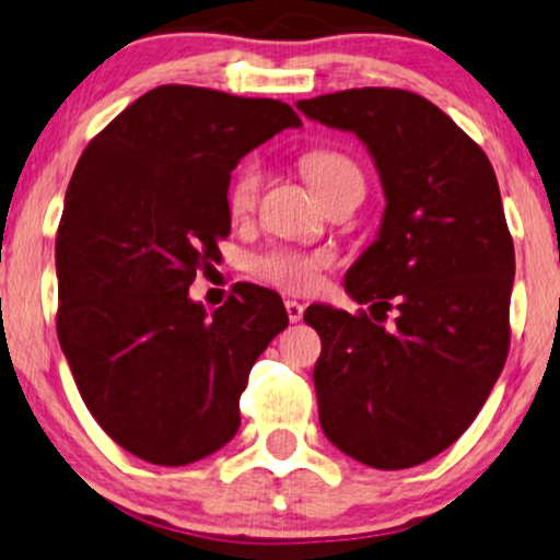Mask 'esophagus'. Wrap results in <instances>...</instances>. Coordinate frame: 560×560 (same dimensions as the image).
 <instances>
[{
  "mask_svg": "<svg viewBox=\"0 0 560 560\" xmlns=\"http://www.w3.org/2000/svg\"><path fill=\"white\" fill-rule=\"evenodd\" d=\"M287 314H289V322L291 324L302 322L304 319V306L299 304V302H294V299H289V302H287Z\"/></svg>",
  "mask_w": 560,
  "mask_h": 560,
  "instance_id": "esophagus-1",
  "label": "esophagus"
}]
</instances>
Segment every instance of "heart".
<instances>
[{
  "instance_id": "obj_1",
  "label": "heart",
  "mask_w": 560,
  "mask_h": 560,
  "mask_svg": "<svg viewBox=\"0 0 560 560\" xmlns=\"http://www.w3.org/2000/svg\"><path fill=\"white\" fill-rule=\"evenodd\" d=\"M306 180L312 183L314 190H322L327 183L345 178V175H360L357 165L347 155L334 153V150H314L302 161ZM264 171L258 161H246L236 171L229 188V208L233 215H244L252 211L261 190ZM331 264L329 254H306L296 248H277V252L256 258L254 269L264 281L273 283L291 294H308L319 287L322 273Z\"/></svg>"
}]
</instances>
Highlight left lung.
<instances>
[{"label":"left lung","instance_id":"1","mask_svg":"<svg viewBox=\"0 0 560 560\" xmlns=\"http://www.w3.org/2000/svg\"><path fill=\"white\" fill-rule=\"evenodd\" d=\"M296 107L362 140L387 200L345 277L372 316L327 304L304 314L322 337V430L370 467L420 465L470 428L508 357L515 252L495 171L438 105L407 90H345ZM389 307L392 330L378 324Z\"/></svg>","mask_w":560,"mask_h":560}]
</instances>
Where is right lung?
<instances>
[{"label":"right lung","instance_id":"obj_1","mask_svg":"<svg viewBox=\"0 0 560 560\" xmlns=\"http://www.w3.org/2000/svg\"><path fill=\"white\" fill-rule=\"evenodd\" d=\"M299 125L279 100L163 85L80 155L55 241L57 337L88 410L140 460L226 445L248 372L287 329L269 289L238 287L208 314L188 287L231 233V171Z\"/></svg>","mask_w":560,"mask_h":560}]
</instances>
